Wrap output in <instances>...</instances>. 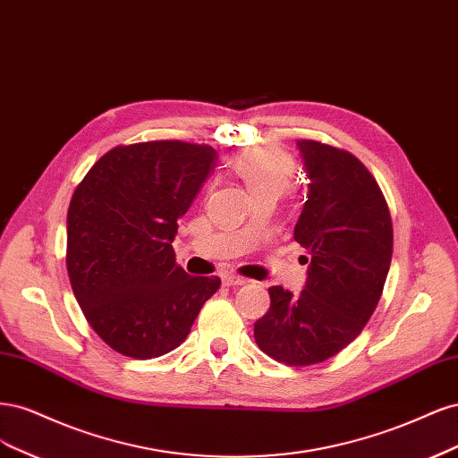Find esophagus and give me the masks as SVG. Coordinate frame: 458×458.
<instances>
[{"label":"esophagus","mask_w":458,"mask_h":458,"mask_svg":"<svg viewBox=\"0 0 458 458\" xmlns=\"http://www.w3.org/2000/svg\"><path fill=\"white\" fill-rule=\"evenodd\" d=\"M223 284L226 287H238V285L245 284V279L240 277V276H235V274H223Z\"/></svg>","instance_id":"34e87169"}]
</instances>
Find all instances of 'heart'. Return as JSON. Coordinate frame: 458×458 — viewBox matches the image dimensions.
<instances>
[{"label":"heart","instance_id":"1","mask_svg":"<svg viewBox=\"0 0 458 458\" xmlns=\"http://www.w3.org/2000/svg\"><path fill=\"white\" fill-rule=\"evenodd\" d=\"M232 167L253 198L282 196L294 176L293 159L274 146H257L240 154Z\"/></svg>","mask_w":458,"mask_h":458}]
</instances>
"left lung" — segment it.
<instances>
[{
	"mask_svg": "<svg viewBox=\"0 0 458 458\" xmlns=\"http://www.w3.org/2000/svg\"><path fill=\"white\" fill-rule=\"evenodd\" d=\"M308 199L294 226L308 253L306 285L293 294L274 285L255 341L287 365L329 360L373 316L392 262L394 230L385 196L361 161L316 140H297Z\"/></svg>",
	"mask_w": 458,
	"mask_h": 458,
	"instance_id": "8db88e82",
	"label": "left lung"
}]
</instances>
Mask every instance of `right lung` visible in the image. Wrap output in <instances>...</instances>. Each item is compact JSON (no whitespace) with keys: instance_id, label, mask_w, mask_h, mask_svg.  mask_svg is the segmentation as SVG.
Masks as SVG:
<instances>
[{"instance_id":"1","label":"right lung","mask_w":458,"mask_h":458,"mask_svg":"<svg viewBox=\"0 0 458 458\" xmlns=\"http://www.w3.org/2000/svg\"><path fill=\"white\" fill-rule=\"evenodd\" d=\"M208 144L115 146L73 191L66 268L85 319L112 350L150 360L184 343L216 276L174 260L179 218L216 165Z\"/></svg>"}]
</instances>
